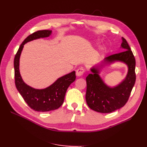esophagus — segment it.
<instances>
[{
  "mask_svg": "<svg viewBox=\"0 0 147 147\" xmlns=\"http://www.w3.org/2000/svg\"><path fill=\"white\" fill-rule=\"evenodd\" d=\"M84 73H85V69L83 67H80L76 70V74L77 76H81L83 75Z\"/></svg>",
  "mask_w": 147,
  "mask_h": 147,
  "instance_id": "esophagus-1",
  "label": "esophagus"
}]
</instances>
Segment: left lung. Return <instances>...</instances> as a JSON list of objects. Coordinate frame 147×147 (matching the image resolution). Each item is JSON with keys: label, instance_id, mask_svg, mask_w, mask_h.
<instances>
[{"label": "left lung", "instance_id": "1", "mask_svg": "<svg viewBox=\"0 0 147 147\" xmlns=\"http://www.w3.org/2000/svg\"><path fill=\"white\" fill-rule=\"evenodd\" d=\"M121 47L125 51L105 58L104 64L115 61L125 63L128 67L126 78L114 87L107 86L99 76V68L91 69L92 73L86 78V101L88 107L100 113H111L123 107L126 104L136 81V61L126 39L122 38Z\"/></svg>", "mask_w": 147, "mask_h": 147}]
</instances>
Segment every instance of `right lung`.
<instances>
[{
    "mask_svg": "<svg viewBox=\"0 0 147 147\" xmlns=\"http://www.w3.org/2000/svg\"><path fill=\"white\" fill-rule=\"evenodd\" d=\"M52 30H40L31 34L20 46L14 60L15 85L29 107L35 111L48 112L57 109L63 104L65 93L71 84L76 80L75 71L59 78L47 88H33L23 82L20 73V58L24 45L27 42L51 35Z\"/></svg>",
    "mask_w": 147,
    "mask_h": 147,
    "instance_id": "add662e5",
    "label": "right lung"
}]
</instances>
